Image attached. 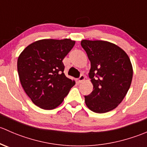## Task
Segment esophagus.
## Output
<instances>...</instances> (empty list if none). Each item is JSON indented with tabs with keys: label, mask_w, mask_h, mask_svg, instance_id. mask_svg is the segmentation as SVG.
<instances>
[{
	"label": "esophagus",
	"mask_w": 147,
	"mask_h": 147,
	"mask_svg": "<svg viewBox=\"0 0 147 147\" xmlns=\"http://www.w3.org/2000/svg\"><path fill=\"white\" fill-rule=\"evenodd\" d=\"M84 79H85V77L84 76V75H81L80 77V78L78 79V83H81L82 82H83V81L84 80Z\"/></svg>",
	"instance_id": "1"
}]
</instances>
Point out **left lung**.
I'll use <instances>...</instances> for the list:
<instances>
[{
  "mask_svg": "<svg viewBox=\"0 0 147 147\" xmlns=\"http://www.w3.org/2000/svg\"><path fill=\"white\" fill-rule=\"evenodd\" d=\"M81 45L91 64L89 77L91 94L84 96L87 107L96 113L115 109L127 94L133 76V68L127 53L119 46L104 40H82Z\"/></svg>",
  "mask_w": 147,
  "mask_h": 147,
  "instance_id": "1",
  "label": "left lung"
}]
</instances>
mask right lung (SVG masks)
Here are the masks:
<instances>
[{"instance_id": "right-lung-1", "label": "right lung", "mask_w": 147, "mask_h": 147, "mask_svg": "<svg viewBox=\"0 0 147 147\" xmlns=\"http://www.w3.org/2000/svg\"><path fill=\"white\" fill-rule=\"evenodd\" d=\"M75 44V40L67 38L40 40L19 55L17 65L21 85L40 108L57 107L75 85V81L65 75L63 63Z\"/></svg>"}]
</instances>
